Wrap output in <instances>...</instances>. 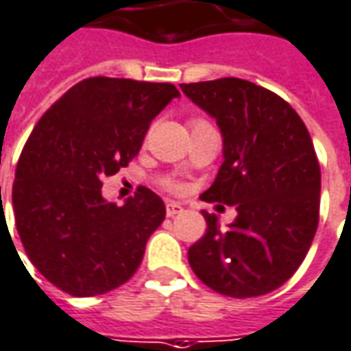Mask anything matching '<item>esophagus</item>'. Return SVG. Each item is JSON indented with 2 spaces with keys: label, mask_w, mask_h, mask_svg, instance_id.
<instances>
[{
  "label": "esophagus",
  "mask_w": 351,
  "mask_h": 351,
  "mask_svg": "<svg viewBox=\"0 0 351 351\" xmlns=\"http://www.w3.org/2000/svg\"><path fill=\"white\" fill-rule=\"evenodd\" d=\"M182 211H184L182 206L176 204V202H169V204H167V217H175L178 215V213H182Z\"/></svg>",
  "instance_id": "1"
}]
</instances>
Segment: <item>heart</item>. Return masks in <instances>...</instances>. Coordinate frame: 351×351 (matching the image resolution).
I'll return each mask as SVG.
<instances>
[{
	"label": "heart",
	"instance_id": "b5f03b06",
	"mask_svg": "<svg viewBox=\"0 0 351 351\" xmlns=\"http://www.w3.org/2000/svg\"><path fill=\"white\" fill-rule=\"evenodd\" d=\"M169 188H171V190H180V186L175 184V182H173V184H169Z\"/></svg>",
	"mask_w": 351,
	"mask_h": 351
}]
</instances>
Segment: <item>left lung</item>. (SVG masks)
<instances>
[{"label": "left lung", "instance_id": "left-lung-1", "mask_svg": "<svg viewBox=\"0 0 351 351\" xmlns=\"http://www.w3.org/2000/svg\"><path fill=\"white\" fill-rule=\"evenodd\" d=\"M180 90L223 136V165L199 197L238 213L221 226L204 211L207 230L188 250L190 267L219 294H269L302 265L319 225L321 169L311 136L282 97L242 78Z\"/></svg>", "mask_w": 351, "mask_h": 351}]
</instances>
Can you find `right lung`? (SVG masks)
Listing matches in <instances>:
<instances>
[{
	"label": "right lung",
	"instance_id": "1",
	"mask_svg": "<svg viewBox=\"0 0 351 351\" xmlns=\"http://www.w3.org/2000/svg\"><path fill=\"white\" fill-rule=\"evenodd\" d=\"M178 95L169 82L94 76L34 126L13 182L16 230L32 265L66 294H106L142 263L165 204L142 186L117 206L101 180L138 156L152 121Z\"/></svg>",
	"mask_w": 351,
	"mask_h": 351
}]
</instances>
